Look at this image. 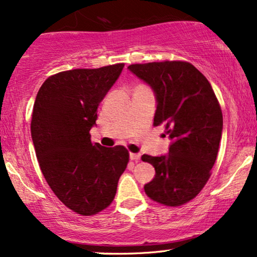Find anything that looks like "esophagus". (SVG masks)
<instances>
[{"label": "esophagus", "mask_w": 257, "mask_h": 257, "mask_svg": "<svg viewBox=\"0 0 257 257\" xmlns=\"http://www.w3.org/2000/svg\"><path fill=\"white\" fill-rule=\"evenodd\" d=\"M129 157H131L132 161L138 162V161H140L141 155H140V153H129Z\"/></svg>", "instance_id": "34e87169"}]
</instances>
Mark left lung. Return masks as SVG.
<instances>
[{
    "label": "left lung",
    "instance_id": "left-lung-1",
    "mask_svg": "<svg viewBox=\"0 0 257 257\" xmlns=\"http://www.w3.org/2000/svg\"><path fill=\"white\" fill-rule=\"evenodd\" d=\"M128 70L151 87L157 102L153 124H163L172 140L168 155L141 157L156 170L145 192L161 204H185L204 187L216 161L223 125L219 101L190 63L134 64Z\"/></svg>",
    "mask_w": 257,
    "mask_h": 257
}]
</instances>
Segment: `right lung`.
Masks as SVG:
<instances>
[{
	"mask_svg": "<svg viewBox=\"0 0 257 257\" xmlns=\"http://www.w3.org/2000/svg\"><path fill=\"white\" fill-rule=\"evenodd\" d=\"M124 64L76 69L44 81L34 104L31 138L41 170L53 192L75 213L94 215L111 204L125 170L123 146L91 144L96 110Z\"/></svg>",
	"mask_w": 257,
	"mask_h": 257,
	"instance_id": "right-lung-1",
	"label": "right lung"
}]
</instances>
